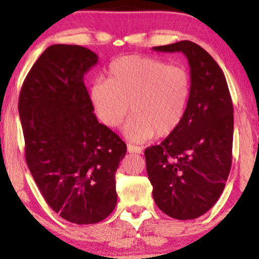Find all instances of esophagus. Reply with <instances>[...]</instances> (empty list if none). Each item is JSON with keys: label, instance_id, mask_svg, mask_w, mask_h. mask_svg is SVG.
<instances>
[{"label": "esophagus", "instance_id": "34e87169", "mask_svg": "<svg viewBox=\"0 0 259 259\" xmlns=\"http://www.w3.org/2000/svg\"><path fill=\"white\" fill-rule=\"evenodd\" d=\"M126 148H127V152H130V153H141L142 152V148L140 147V146H134V145H127L126 146Z\"/></svg>", "mask_w": 259, "mask_h": 259}]
</instances>
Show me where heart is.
I'll list each match as a JSON object with an SVG mask.
<instances>
[{
    "label": "heart",
    "instance_id": "b5f03b06",
    "mask_svg": "<svg viewBox=\"0 0 259 259\" xmlns=\"http://www.w3.org/2000/svg\"><path fill=\"white\" fill-rule=\"evenodd\" d=\"M109 78L96 79L90 89L91 102L99 119L109 127L124 126L126 139L144 142L168 136L177 130L185 114L191 80L185 68L158 58L125 56L113 62Z\"/></svg>",
    "mask_w": 259,
    "mask_h": 259
}]
</instances>
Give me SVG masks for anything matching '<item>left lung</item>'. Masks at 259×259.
<instances>
[{"mask_svg": "<svg viewBox=\"0 0 259 259\" xmlns=\"http://www.w3.org/2000/svg\"><path fill=\"white\" fill-rule=\"evenodd\" d=\"M153 50L186 56L191 91L177 130L145 150L147 175L163 213L195 219L214 206L230 173L233 102L221 67L197 44L185 40Z\"/></svg>", "mask_w": 259, "mask_h": 259, "instance_id": "left-lung-1", "label": "left lung"}]
</instances>
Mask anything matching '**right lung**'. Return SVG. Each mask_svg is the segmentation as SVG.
Instances as JSON below:
<instances>
[{
	"instance_id": "1",
	"label": "right lung",
	"mask_w": 259,
	"mask_h": 259,
	"mask_svg": "<svg viewBox=\"0 0 259 259\" xmlns=\"http://www.w3.org/2000/svg\"><path fill=\"white\" fill-rule=\"evenodd\" d=\"M99 62L78 45H52L19 95L25 159L50 207L75 224H95L117 204L115 171L125 142L99 123L84 75Z\"/></svg>"
}]
</instances>
